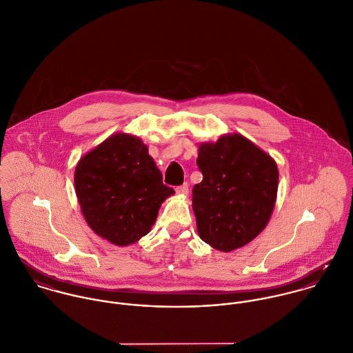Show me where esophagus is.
I'll list each match as a JSON object with an SVG mask.
<instances>
[{
    "label": "esophagus",
    "instance_id": "1",
    "mask_svg": "<svg viewBox=\"0 0 353 353\" xmlns=\"http://www.w3.org/2000/svg\"><path fill=\"white\" fill-rule=\"evenodd\" d=\"M176 192L180 195H187L188 194V183H184V184L176 187Z\"/></svg>",
    "mask_w": 353,
    "mask_h": 353
}]
</instances>
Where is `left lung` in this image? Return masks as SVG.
I'll return each instance as SVG.
<instances>
[{"label":"left lung","mask_w":353,"mask_h":353,"mask_svg":"<svg viewBox=\"0 0 353 353\" xmlns=\"http://www.w3.org/2000/svg\"><path fill=\"white\" fill-rule=\"evenodd\" d=\"M196 163L203 180L192 188V209L201 239L225 252L248 244L265 229L274 209V159L234 134L203 143Z\"/></svg>","instance_id":"obj_1"}]
</instances>
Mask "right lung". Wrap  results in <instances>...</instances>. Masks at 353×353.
I'll return each instance as SVG.
<instances>
[{"mask_svg":"<svg viewBox=\"0 0 353 353\" xmlns=\"http://www.w3.org/2000/svg\"><path fill=\"white\" fill-rule=\"evenodd\" d=\"M74 188L90 228L116 245L145 236L173 188L139 138L117 134L85 154L74 170Z\"/></svg>","mask_w":353,"mask_h":353,"instance_id":"right-lung-1","label":"right lung"}]
</instances>
